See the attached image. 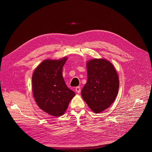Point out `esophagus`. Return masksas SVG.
<instances>
[{"mask_svg":"<svg viewBox=\"0 0 152 152\" xmlns=\"http://www.w3.org/2000/svg\"><path fill=\"white\" fill-rule=\"evenodd\" d=\"M75 91H76V92H77V93H78V94H79L81 92V87H76V89H75Z\"/></svg>","mask_w":152,"mask_h":152,"instance_id":"34e87169","label":"esophagus"}]
</instances>
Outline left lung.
Segmentation results:
<instances>
[{
    "mask_svg": "<svg viewBox=\"0 0 152 152\" xmlns=\"http://www.w3.org/2000/svg\"><path fill=\"white\" fill-rule=\"evenodd\" d=\"M86 66L87 81L81 95L92 111L99 113L112 104L117 96L118 75L113 65L105 59H92Z\"/></svg>",
    "mask_w": 152,
    "mask_h": 152,
    "instance_id": "8db88e82",
    "label": "left lung"
}]
</instances>
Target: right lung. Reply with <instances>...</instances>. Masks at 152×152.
I'll return each mask as SVG.
<instances>
[{
	"mask_svg": "<svg viewBox=\"0 0 152 152\" xmlns=\"http://www.w3.org/2000/svg\"><path fill=\"white\" fill-rule=\"evenodd\" d=\"M66 57L45 60L35 69L32 76L33 96L38 107L53 116L66 111L75 93L66 86L62 75Z\"/></svg>",
	"mask_w": 152,
	"mask_h": 152,
	"instance_id": "right-lung-1",
	"label": "right lung"
}]
</instances>
